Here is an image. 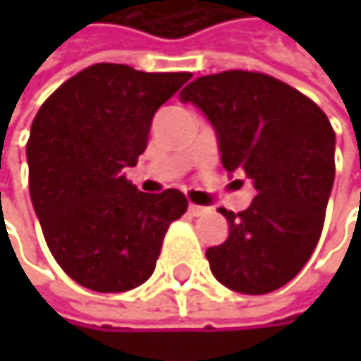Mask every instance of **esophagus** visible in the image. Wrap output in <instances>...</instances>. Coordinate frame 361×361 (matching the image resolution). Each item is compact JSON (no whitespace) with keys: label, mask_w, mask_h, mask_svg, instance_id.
<instances>
[{"label":"esophagus","mask_w":361,"mask_h":361,"mask_svg":"<svg viewBox=\"0 0 361 361\" xmlns=\"http://www.w3.org/2000/svg\"><path fill=\"white\" fill-rule=\"evenodd\" d=\"M188 211H190L192 215H202V213L207 211V207H202V204H194V202H190V204H188Z\"/></svg>","instance_id":"34e87169"}]
</instances>
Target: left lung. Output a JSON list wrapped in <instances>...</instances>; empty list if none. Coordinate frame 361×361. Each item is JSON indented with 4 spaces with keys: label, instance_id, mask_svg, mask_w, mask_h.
Returning <instances> with one entry per match:
<instances>
[{
    "label": "left lung",
    "instance_id": "1",
    "mask_svg": "<svg viewBox=\"0 0 361 361\" xmlns=\"http://www.w3.org/2000/svg\"><path fill=\"white\" fill-rule=\"evenodd\" d=\"M180 100L213 125L226 171L247 173L255 188L249 209H219L230 234L207 249L213 276L243 295L284 286L322 234L336 142L328 116L295 87L249 71L198 77Z\"/></svg>",
    "mask_w": 361,
    "mask_h": 361
}]
</instances>
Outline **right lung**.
Here are the masks:
<instances>
[{"instance_id": "right-lung-1", "label": "right lung", "mask_w": 361, "mask_h": 361, "mask_svg": "<svg viewBox=\"0 0 361 361\" xmlns=\"http://www.w3.org/2000/svg\"><path fill=\"white\" fill-rule=\"evenodd\" d=\"M190 77L94 64L62 83L33 118L31 202L54 259L90 290L144 284L169 224L188 209L180 190L140 192L123 169L137 163L154 112Z\"/></svg>"}]
</instances>
